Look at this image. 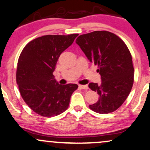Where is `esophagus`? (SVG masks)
<instances>
[{
  "label": "esophagus",
  "mask_w": 150,
  "mask_h": 150,
  "mask_svg": "<svg viewBox=\"0 0 150 150\" xmlns=\"http://www.w3.org/2000/svg\"><path fill=\"white\" fill-rule=\"evenodd\" d=\"M79 87L81 88V89H83V90H88V86H86V85H85V86H82V85H79Z\"/></svg>",
  "instance_id": "1"
}]
</instances>
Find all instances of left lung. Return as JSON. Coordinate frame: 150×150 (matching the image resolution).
<instances>
[{
    "label": "left lung",
    "instance_id": "left-lung-1",
    "mask_svg": "<svg viewBox=\"0 0 150 150\" xmlns=\"http://www.w3.org/2000/svg\"><path fill=\"white\" fill-rule=\"evenodd\" d=\"M90 62L97 65L100 84L90 83L99 99L90 105L91 110L109 113L122 106L132 90L134 69L130 51L119 37L108 31H94L81 35L76 40Z\"/></svg>",
    "mask_w": 150,
    "mask_h": 150
}]
</instances>
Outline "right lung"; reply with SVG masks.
I'll use <instances>...</instances> for the list:
<instances>
[{
    "instance_id": "1",
    "label": "right lung",
    "mask_w": 150,
    "mask_h": 150,
    "mask_svg": "<svg viewBox=\"0 0 150 150\" xmlns=\"http://www.w3.org/2000/svg\"><path fill=\"white\" fill-rule=\"evenodd\" d=\"M78 35H44L29 42L21 51L16 83L24 101L37 114L53 117L69 106L71 96L78 86L59 84L53 73L61 53Z\"/></svg>"
}]
</instances>
